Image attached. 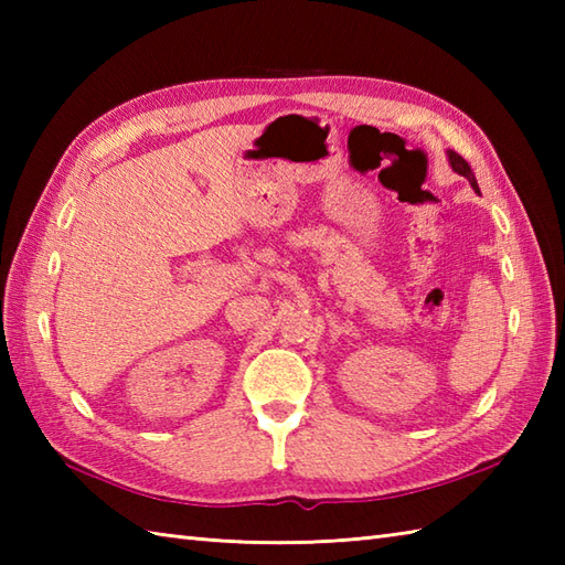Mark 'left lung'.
<instances>
[{"mask_svg": "<svg viewBox=\"0 0 565 565\" xmlns=\"http://www.w3.org/2000/svg\"><path fill=\"white\" fill-rule=\"evenodd\" d=\"M447 158H449V164H451V170L456 172V174H461V177H466L468 179V184L473 186V191L476 194H481V189H478V182H476V174H473V170H471V164H468L459 152H454V150H447Z\"/></svg>", "mask_w": 565, "mask_h": 565, "instance_id": "left-lung-1", "label": "left lung"}]
</instances>
